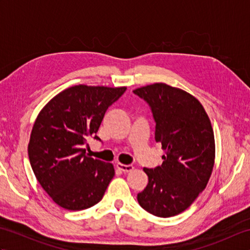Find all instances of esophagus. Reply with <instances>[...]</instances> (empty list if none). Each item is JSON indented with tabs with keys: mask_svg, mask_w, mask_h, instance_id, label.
<instances>
[{
	"mask_svg": "<svg viewBox=\"0 0 250 250\" xmlns=\"http://www.w3.org/2000/svg\"><path fill=\"white\" fill-rule=\"evenodd\" d=\"M117 168L120 169L121 172L124 173H128V172H131L132 169H133V166H131V164H129V166H125V164H122V163H117Z\"/></svg>",
	"mask_w": 250,
	"mask_h": 250,
	"instance_id": "34e87169",
	"label": "esophagus"
}]
</instances>
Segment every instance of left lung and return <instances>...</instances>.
<instances>
[{
	"label": "left lung",
	"mask_w": 250,
	"mask_h": 250,
	"mask_svg": "<svg viewBox=\"0 0 250 250\" xmlns=\"http://www.w3.org/2000/svg\"><path fill=\"white\" fill-rule=\"evenodd\" d=\"M150 106L156 121L155 140L166 155L155 168L144 167L146 188L140 205L162 218L183 213L208 183L215 163V137L210 120L193 95L157 83L133 91Z\"/></svg>",
	"instance_id": "obj_1"
}]
</instances>
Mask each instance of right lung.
Returning <instances> with one entry per match:
<instances>
[{"label":"right lung","mask_w":250,"mask_h":250,"mask_svg":"<svg viewBox=\"0 0 250 250\" xmlns=\"http://www.w3.org/2000/svg\"><path fill=\"white\" fill-rule=\"evenodd\" d=\"M126 87L78 84L63 90L40 111L28 153L36 179L56 204L82 210L102 200L115 175L111 163L86 155L83 148L97 136L105 111Z\"/></svg>","instance_id":"add662e5"}]
</instances>
